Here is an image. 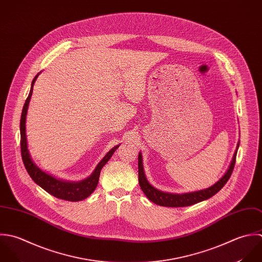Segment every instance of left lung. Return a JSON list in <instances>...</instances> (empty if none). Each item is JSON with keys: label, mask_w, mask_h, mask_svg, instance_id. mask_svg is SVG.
<instances>
[{"label": "left lung", "mask_w": 262, "mask_h": 262, "mask_svg": "<svg viewBox=\"0 0 262 262\" xmlns=\"http://www.w3.org/2000/svg\"><path fill=\"white\" fill-rule=\"evenodd\" d=\"M239 147V144L237 146V149ZM236 157H237V150L234 154L232 163L227 171V173L224 174L222 179H220L219 182H216L213 186L200 190L197 192H191V193H185V194H172V193H166L162 192L155 187H152L148 181L146 180V177L143 171V165H142V157L141 154L138 156V181L139 185L141 187V190L146 195V197L155 202L156 204L162 205V206H168V207H182V206H189L195 203H198L200 201H203L205 199H208L212 197L214 194H216L229 181L231 174L233 173L235 164H236Z\"/></svg>", "instance_id": "8db88e82"}]
</instances>
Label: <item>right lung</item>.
I'll return each instance as SVG.
<instances>
[{
    "mask_svg": "<svg viewBox=\"0 0 262 262\" xmlns=\"http://www.w3.org/2000/svg\"><path fill=\"white\" fill-rule=\"evenodd\" d=\"M38 74L33 78L32 83H31V88L29 91V94L25 100V103L22 108V114H21V120H20V144H21V156L23 160V164L25 166V169L27 171L28 174L31 177V179L38 185L40 186L43 190H46L48 193L51 195L63 199V200H68V201H80L85 198L95 190L98 179H99V174L100 170L102 167L107 163V161L111 159L115 150L119 147L117 145L113 149H111L105 157L100 161V163L97 165L95 168L94 172L91 174L88 179L80 181V182H67V181H62L59 179L54 178L51 174H46L41 170H39L32 162L30 155L28 152L27 148V141H26V134H25V121H26V114H27V108L28 104L31 98L32 90H33V84L37 78Z\"/></svg>",
    "mask_w": 262,
    "mask_h": 262,
    "instance_id": "obj_1",
    "label": "right lung"
}]
</instances>
